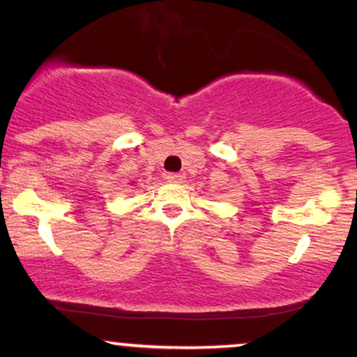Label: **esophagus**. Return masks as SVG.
Returning <instances> with one entry per match:
<instances>
[{"label":"esophagus","mask_w":357,"mask_h":357,"mask_svg":"<svg viewBox=\"0 0 357 357\" xmlns=\"http://www.w3.org/2000/svg\"><path fill=\"white\" fill-rule=\"evenodd\" d=\"M166 179L169 183H181L183 181V174H179V172H169V174L166 176Z\"/></svg>","instance_id":"esophagus-1"}]
</instances>
